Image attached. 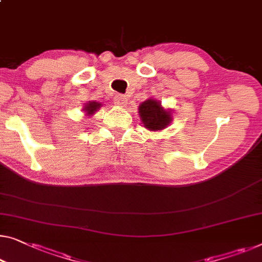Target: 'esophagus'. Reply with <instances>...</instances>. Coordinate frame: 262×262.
Instances as JSON below:
<instances>
[{"instance_id":"34e87169","label":"esophagus","mask_w":262,"mask_h":262,"mask_svg":"<svg viewBox=\"0 0 262 262\" xmlns=\"http://www.w3.org/2000/svg\"><path fill=\"white\" fill-rule=\"evenodd\" d=\"M126 101H127V98L126 96H124V94H116L115 96V104L117 105L124 106L126 104Z\"/></svg>"}]
</instances>
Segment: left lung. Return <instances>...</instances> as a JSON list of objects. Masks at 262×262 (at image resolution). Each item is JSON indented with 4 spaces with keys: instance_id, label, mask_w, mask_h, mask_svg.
Listing matches in <instances>:
<instances>
[{
    "instance_id": "1",
    "label": "left lung",
    "mask_w": 262,
    "mask_h": 262,
    "mask_svg": "<svg viewBox=\"0 0 262 262\" xmlns=\"http://www.w3.org/2000/svg\"><path fill=\"white\" fill-rule=\"evenodd\" d=\"M139 116L144 126L151 131L162 130L171 122L170 113L162 108L159 101L154 99L144 101L139 106Z\"/></svg>"
}]
</instances>
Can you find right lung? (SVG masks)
Returning a JSON list of instances; mask_svg holds the SVG:
<instances>
[{
	"label": "right lung",
	"instance_id": "1",
	"mask_svg": "<svg viewBox=\"0 0 262 262\" xmlns=\"http://www.w3.org/2000/svg\"><path fill=\"white\" fill-rule=\"evenodd\" d=\"M99 107H100V104L96 103V101H91V103H89L85 106L84 110L86 111V115L90 116V115H93V113L96 112Z\"/></svg>",
	"mask_w": 262,
	"mask_h": 262
}]
</instances>
